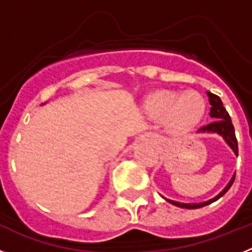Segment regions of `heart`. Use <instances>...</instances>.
I'll use <instances>...</instances> for the list:
<instances>
[{
  "label": "heart",
  "mask_w": 252,
  "mask_h": 252,
  "mask_svg": "<svg viewBox=\"0 0 252 252\" xmlns=\"http://www.w3.org/2000/svg\"><path fill=\"white\" fill-rule=\"evenodd\" d=\"M145 108L157 117H164L173 130H186L197 124L206 110V102L199 93L189 91L180 94L173 91H157L145 99Z\"/></svg>",
  "instance_id": "1"
}]
</instances>
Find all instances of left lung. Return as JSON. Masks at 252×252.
<instances>
[{"instance_id": "obj_1", "label": "left lung", "mask_w": 252, "mask_h": 252, "mask_svg": "<svg viewBox=\"0 0 252 252\" xmlns=\"http://www.w3.org/2000/svg\"><path fill=\"white\" fill-rule=\"evenodd\" d=\"M208 97H209V103H211V112H209V116L212 117L213 121L211 124L206 125V126H202L201 130L199 131H208V132H217L220 135L224 137V140L227 141V144L233 149L236 155H239V145H237V139H236L235 135V128H233L232 121H231V117L228 115V112L226 111V108L223 107V103H222L221 98L218 97V95L213 94V93L208 92ZM235 182V177L231 179V182L228 183V186L222 190L217 197L212 198V199H209L207 202H202V203H180V202H175V201H168L170 202L171 204H174V206L180 207V208H188V209H194V208H201V207L207 206V204L212 203V202L217 201L224 193L231 188V186Z\"/></svg>"}]
</instances>
